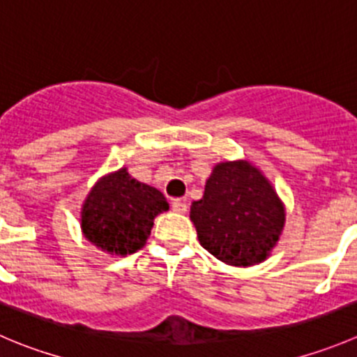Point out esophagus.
<instances>
[{"instance_id":"34e87169","label":"esophagus","mask_w":357,"mask_h":357,"mask_svg":"<svg viewBox=\"0 0 357 357\" xmlns=\"http://www.w3.org/2000/svg\"><path fill=\"white\" fill-rule=\"evenodd\" d=\"M186 209H188V206H186L185 199H174V200H172V211L183 214V213H186Z\"/></svg>"}]
</instances>
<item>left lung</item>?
I'll list each match as a JSON object with an SVG mask.
<instances>
[{"instance_id": "left-lung-1", "label": "left lung", "mask_w": 357, "mask_h": 357, "mask_svg": "<svg viewBox=\"0 0 357 357\" xmlns=\"http://www.w3.org/2000/svg\"><path fill=\"white\" fill-rule=\"evenodd\" d=\"M200 245L221 261L248 266L263 261L284 227L278 193L248 162H223L190 211Z\"/></svg>"}]
</instances>
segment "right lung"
Here are the masks:
<instances>
[{
  "label": "right lung",
  "mask_w": 357,
  "mask_h": 357,
  "mask_svg": "<svg viewBox=\"0 0 357 357\" xmlns=\"http://www.w3.org/2000/svg\"><path fill=\"white\" fill-rule=\"evenodd\" d=\"M169 209L164 193L130 178L126 169L102 178L82 213L85 237L115 255H132L150 237L157 214Z\"/></svg>",
  "instance_id": "1"
}]
</instances>
